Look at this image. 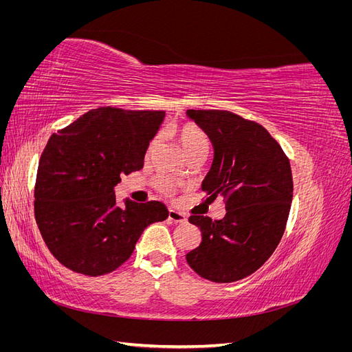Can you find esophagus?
<instances>
[{
  "instance_id": "esophagus-1",
  "label": "esophagus",
  "mask_w": 352,
  "mask_h": 352,
  "mask_svg": "<svg viewBox=\"0 0 352 352\" xmlns=\"http://www.w3.org/2000/svg\"><path fill=\"white\" fill-rule=\"evenodd\" d=\"M167 220L170 223H186L188 219L185 214H182V212H179L176 210H168L167 212Z\"/></svg>"
}]
</instances>
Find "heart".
I'll list each match as a JSON object with an SVG mask.
<instances>
[{
  "label": "heart",
  "mask_w": 352,
  "mask_h": 352,
  "mask_svg": "<svg viewBox=\"0 0 352 352\" xmlns=\"http://www.w3.org/2000/svg\"><path fill=\"white\" fill-rule=\"evenodd\" d=\"M175 136L179 142V145L182 146V150L188 158L194 157V155H206L208 148H210V140L208 136L204 133V131L199 129V127L194 123H185L180 124L175 129ZM158 145V136H154L153 140L148 144L146 148V155H151L153 151L155 150ZM158 188L163 190V192H172L173 185L168 179L160 177L157 180Z\"/></svg>",
  "instance_id": "1"
}]
</instances>
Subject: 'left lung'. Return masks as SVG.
Wrapping results in <instances>:
<instances>
[{
	"label": "left lung",
	"instance_id": "left-lung-1",
	"mask_svg": "<svg viewBox=\"0 0 352 352\" xmlns=\"http://www.w3.org/2000/svg\"><path fill=\"white\" fill-rule=\"evenodd\" d=\"M214 155L201 189L226 199V216H190L202 235L186 261L204 279L229 283L267 261L282 239L292 202V172L280 145L261 124L223 110H186Z\"/></svg>",
	"mask_w": 352,
	"mask_h": 352
}]
</instances>
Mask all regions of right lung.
I'll return each instance as SVG.
<instances>
[{"label":"right lung","instance_id":"obj_1","mask_svg":"<svg viewBox=\"0 0 352 352\" xmlns=\"http://www.w3.org/2000/svg\"><path fill=\"white\" fill-rule=\"evenodd\" d=\"M164 111L101 107L52 133L38 164L35 219L51 254L88 276L110 273L131 257L146 226L167 219L160 201L124 198L114 186L144 166Z\"/></svg>","mask_w":352,"mask_h":352}]
</instances>
